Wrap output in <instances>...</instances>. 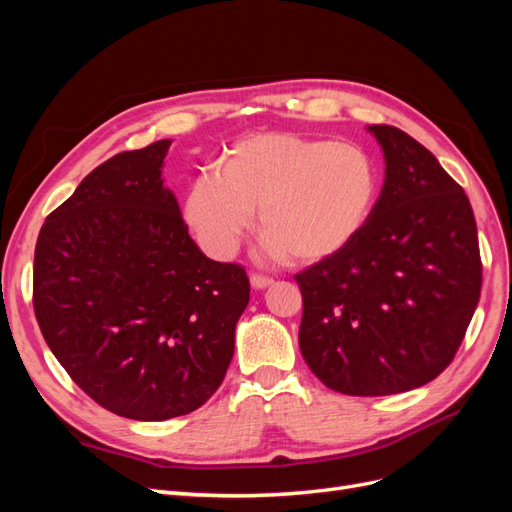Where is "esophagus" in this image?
<instances>
[{"instance_id":"obj_1","label":"esophagus","mask_w":512,"mask_h":512,"mask_svg":"<svg viewBox=\"0 0 512 512\" xmlns=\"http://www.w3.org/2000/svg\"><path fill=\"white\" fill-rule=\"evenodd\" d=\"M250 284H252L254 290H265L273 284V280H271V277H265V275H252Z\"/></svg>"}]
</instances>
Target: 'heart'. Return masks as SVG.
I'll list each match as a JSON object with an SVG mask.
<instances>
[{
    "label": "heart",
    "instance_id": "1",
    "mask_svg": "<svg viewBox=\"0 0 512 512\" xmlns=\"http://www.w3.org/2000/svg\"><path fill=\"white\" fill-rule=\"evenodd\" d=\"M378 194V164L367 149L267 132L232 145L220 173L209 170L192 179L183 218L207 254L226 260L258 211L267 254L316 265L356 241Z\"/></svg>",
    "mask_w": 512,
    "mask_h": 512
}]
</instances>
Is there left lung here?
Instances as JSON below:
<instances>
[{
  "label": "left lung",
  "mask_w": 512,
  "mask_h": 512,
  "mask_svg": "<svg viewBox=\"0 0 512 512\" xmlns=\"http://www.w3.org/2000/svg\"><path fill=\"white\" fill-rule=\"evenodd\" d=\"M384 153L374 213L342 254L294 275L299 348L329 389L380 397L438 378L480 297L476 222L461 185L399 128L367 126Z\"/></svg>",
  "instance_id": "obj_1"
}]
</instances>
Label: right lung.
<instances>
[{
	"mask_svg": "<svg viewBox=\"0 0 512 512\" xmlns=\"http://www.w3.org/2000/svg\"><path fill=\"white\" fill-rule=\"evenodd\" d=\"M170 141L106 160L46 218L34 312L55 359L134 421L190 414L218 391L250 280L198 250L162 179Z\"/></svg>",
	"mask_w": 512,
	"mask_h": 512,
	"instance_id": "right-lung-1",
	"label": "right lung"
}]
</instances>
